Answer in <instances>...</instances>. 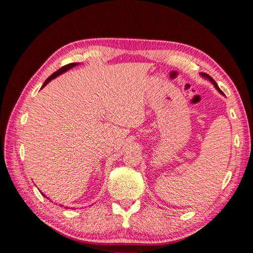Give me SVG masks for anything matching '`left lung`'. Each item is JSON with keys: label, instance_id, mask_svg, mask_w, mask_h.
Here are the masks:
<instances>
[{"label": "left lung", "instance_id": "obj_1", "mask_svg": "<svg viewBox=\"0 0 253 253\" xmlns=\"http://www.w3.org/2000/svg\"><path fill=\"white\" fill-rule=\"evenodd\" d=\"M201 76H202V77H204V78H207L208 80H210V81H211V83L214 84V87H215L216 89H217V90H219L220 91V93H223V92H222L221 90H220V88H219V85H217V84L215 83V81H214V79L212 78V77L211 76H209V75H207V74H204V72H201Z\"/></svg>", "mask_w": 253, "mask_h": 253}]
</instances>
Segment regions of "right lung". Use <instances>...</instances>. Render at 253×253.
Returning <instances> with one entry per match:
<instances>
[{
  "mask_svg": "<svg viewBox=\"0 0 253 253\" xmlns=\"http://www.w3.org/2000/svg\"><path fill=\"white\" fill-rule=\"evenodd\" d=\"M77 65H78V63H76V62H74V63H69V65H66V66H63L62 68H60V69H59V70H57V71H55V72H54V74H52V75H51V76L49 77V78H48V79H46V80L44 81V84H42V88H43L45 84H48L50 83V81H51V80H52V79H54V78H55V77H58V76H60V75H62V74H63V72H66V71H68V70H69V69H71V68H74V67H76ZM42 195H44V194H43V193H42Z\"/></svg>",
  "mask_w": 253,
  "mask_h": 253,
  "instance_id": "1",
  "label": "right lung"
}]
</instances>
